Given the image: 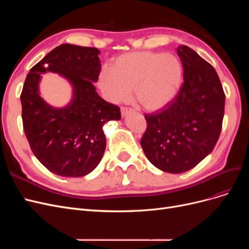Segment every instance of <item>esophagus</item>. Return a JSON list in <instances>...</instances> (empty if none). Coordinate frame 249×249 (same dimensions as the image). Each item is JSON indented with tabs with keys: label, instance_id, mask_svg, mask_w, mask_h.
Masks as SVG:
<instances>
[{
	"label": "esophagus",
	"instance_id": "esophagus-1",
	"mask_svg": "<svg viewBox=\"0 0 249 249\" xmlns=\"http://www.w3.org/2000/svg\"><path fill=\"white\" fill-rule=\"evenodd\" d=\"M122 116L123 117H125L126 115H129L130 113H133L134 112V110L133 109H130V108H122Z\"/></svg>",
	"mask_w": 249,
	"mask_h": 249
}]
</instances>
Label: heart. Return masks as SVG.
I'll use <instances>...</instances> for the list:
<instances>
[{
  "label": "heart",
  "mask_w": 249,
  "mask_h": 249,
  "mask_svg": "<svg viewBox=\"0 0 249 249\" xmlns=\"http://www.w3.org/2000/svg\"><path fill=\"white\" fill-rule=\"evenodd\" d=\"M183 79V64L177 55L134 52L116 58L111 69H104L99 84L111 103L126 102L134 89L143 108L159 111L176 99Z\"/></svg>",
  "instance_id": "heart-1"
}]
</instances>
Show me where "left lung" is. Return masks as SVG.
<instances>
[{
	"mask_svg": "<svg viewBox=\"0 0 249 249\" xmlns=\"http://www.w3.org/2000/svg\"><path fill=\"white\" fill-rule=\"evenodd\" d=\"M184 83L176 99L153 114L140 141L155 167L169 173L190 170L211 154L219 138L225 95L214 67L186 46L178 48Z\"/></svg>",
	"mask_w": 249,
	"mask_h": 249,
	"instance_id": "obj_1",
	"label": "left lung"
}]
</instances>
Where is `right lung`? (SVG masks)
Instances as JSON below:
<instances>
[{
  "mask_svg": "<svg viewBox=\"0 0 249 249\" xmlns=\"http://www.w3.org/2000/svg\"><path fill=\"white\" fill-rule=\"evenodd\" d=\"M100 51L64 43L34 65L20 94L26 137L34 156L60 177L87 176L100 164L106 148L104 124L119 120L117 106L97 94ZM58 73L70 83L71 101L54 107L40 95L41 74Z\"/></svg>",
  "mask_w": 249,
  "mask_h": 249,
  "instance_id": "1",
  "label": "right lung"
}]
</instances>
